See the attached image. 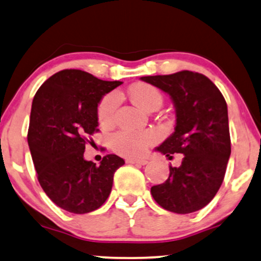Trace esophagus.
<instances>
[{
    "label": "esophagus",
    "mask_w": 261,
    "mask_h": 261,
    "mask_svg": "<svg viewBox=\"0 0 261 261\" xmlns=\"http://www.w3.org/2000/svg\"><path fill=\"white\" fill-rule=\"evenodd\" d=\"M127 164H137V165H147L148 161L147 160H142V159H126Z\"/></svg>",
    "instance_id": "esophagus-1"
}]
</instances>
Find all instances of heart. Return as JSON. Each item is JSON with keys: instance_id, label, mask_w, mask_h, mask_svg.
<instances>
[{"instance_id": "obj_1", "label": "heart", "mask_w": 261, "mask_h": 261, "mask_svg": "<svg viewBox=\"0 0 261 261\" xmlns=\"http://www.w3.org/2000/svg\"><path fill=\"white\" fill-rule=\"evenodd\" d=\"M131 101L143 111L159 108L163 103V95L153 85L147 83L135 84L128 90ZM120 97L117 92H112L102 98L97 108L98 121L102 126H111L115 120ZM158 141V135L151 130L131 131L120 130L112 135L111 146L118 154L128 158L141 156L148 147Z\"/></svg>"}]
</instances>
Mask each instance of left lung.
<instances>
[{
  "mask_svg": "<svg viewBox=\"0 0 261 261\" xmlns=\"http://www.w3.org/2000/svg\"><path fill=\"white\" fill-rule=\"evenodd\" d=\"M141 79L169 94L176 108L174 133L156 150L169 159L171 154L183 155L179 166H170L169 178L151 187V196L170 212H196L218 193L231 154L225 98L211 79L197 72Z\"/></svg>",
  "mask_w": 261,
  "mask_h": 261,
  "instance_id": "left-lung-1",
  "label": "left lung"
}]
</instances>
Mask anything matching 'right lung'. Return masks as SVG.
<instances>
[{"label": "right lung", "mask_w": 261, "mask_h": 261, "mask_svg": "<svg viewBox=\"0 0 261 261\" xmlns=\"http://www.w3.org/2000/svg\"><path fill=\"white\" fill-rule=\"evenodd\" d=\"M121 82L81 70H62L41 85L32 101L28 142L38 182L55 204L84 214L110 196L114 172L125 161L115 154L100 166L84 159L85 144L98 131L97 106Z\"/></svg>", "instance_id": "right-lung-1"}]
</instances>
